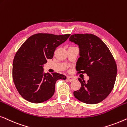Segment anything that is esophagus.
<instances>
[{
    "mask_svg": "<svg viewBox=\"0 0 127 127\" xmlns=\"http://www.w3.org/2000/svg\"><path fill=\"white\" fill-rule=\"evenodd\" d=\"M67 79L69 82H71L74 81V78L72 76H68L67 77Z\"/></svg>",
    "mask_w": 127,
    "mask_h": 127,
    "instance_id": "34e87169",
    "label": "esophagus"
}]
</instances>
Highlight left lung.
Segmentation results:
<instances>
[{"instance_id": "1", "label": "left lung", "mask_w": 127, "mask_h": 127, "mask_svg": "<svg viewBox=\"0 0 127 127\" xmlns=\"http://www.w3.org/2000/svg\"><path fill=\"white\" fill-rule=\"evenodd\" d=\"M69 39L79 48L78 74L89 76L86 82L78 79L81 87L74 92L75 97L88 104L102 101L112 92L117 75L116 63L111 52L99 37L92 34H75Z\"/></svg>"}]
</instances>
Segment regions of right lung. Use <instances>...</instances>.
I'll return each mask as SVG.
<instances>
[{"label": "right lung", "instance_id": "1", "mask_svg": "<svg viewBox=\"0 0 127 127\" xmlns=\"http://www.w3.org/2000/svg\"><path fill=\"white\" fill-rule=\"evenodd\" d=\"M70 34L37 33L26 40L16 53L13 60L12 78L22 97L32 103H41L52 97L58 79L63 74L44 72L43 65L53 58L55 49Z\"/></svg>", "mask_w": 127, "mask_h": 127}]
</instances>
